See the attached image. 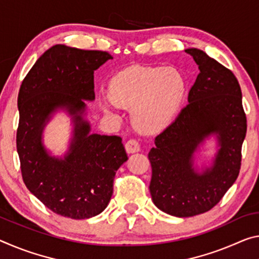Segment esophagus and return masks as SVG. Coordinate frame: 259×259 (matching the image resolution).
Here are the masks:
<instances>
[{
    "label": "esophagus",
    "mask_w": 259,
    "mask_h": 259,
    "mask_svg": "<svg viewBox=\"0 0 259 259\" xmlns=\"http://www.w3.org/2000/svg\"><path fill=\"white\" fill-rule=\"evenodd\" d=\"M125 150L128 153H136V152L141 151V145H139L136 139H129L125 143Z\"/></svg>",
    "instance_id": "34e87169"
}]
</instances>
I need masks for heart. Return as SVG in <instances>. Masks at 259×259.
Returning a JSON list of instances; mask_svg holds the SVG:
<instances>
[{
  "label": "heart",
  "mask_w": 259,
  "mask_h": 259,
  "mask_svg": "<svg viewBox=\"0 0 259 259\" xmlns=\"http://www.w3.org/2000/svg\"><path fill=\"white\" fill-rule=\"evenodd\" d=\"M186 83L174 68H134L115 78L110 98L121 107L133 108L134 124L145 133L169 125L181 107ZM109 112L108 104L102 105Z\"/></svg>",
  "instance_id": "heart-1"
}]
</instances>
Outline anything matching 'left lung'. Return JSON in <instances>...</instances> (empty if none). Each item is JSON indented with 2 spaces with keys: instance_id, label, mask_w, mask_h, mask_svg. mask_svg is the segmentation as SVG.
<instances>
[{
  "instance_id": "left-lung-1",
  "label": "left lung",
  "mask_w": 259,
  "mask_h": 259,
  "mask_svg": "<svg viewBox=\"0 0 259 259\" xmlns=\"http://www.w3.org/2000/svg\"><path fill=\"white\" fill-rule=\"evenodd\" d=\"M186 53L199 69L189 91V104L155 137V146L149 152L152 200L179 218L202 214L220 202L239 176L247 134L235 75L200 49L189 48ZM211 134L219 139V153L211 167L198 172L193 166L194 153Z\"/></svg>"
}]
</instances>
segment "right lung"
<instances>
[{
    "mask_svg": "<svg viewBox=\"0 0 259 259\" xmlns=\"http://www.w3.org/2000/svg\"><path fill=\"white\" fill-rule=\"evenodd\" d=\"M113 56L55 45L41 55L20 85L17 152L23 181L45 206L71 219H89L107 207L116 170L128 160L118 136L91 134L84 100H94V70ZM67 110L74 136L64 158L42 144L51 114Z\"/></svg>",
    "mask_w": 259,
    "mask_h": 259,
    "instance_id": "right-lung-1",
    "label": "right lung"
}]
</instances>
